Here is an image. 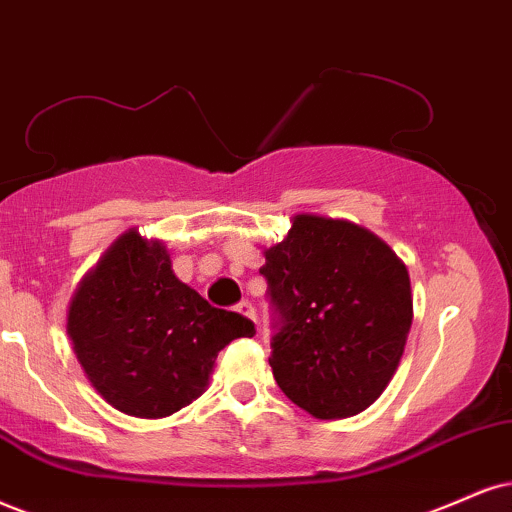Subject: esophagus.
<instances>
[{"mask_svg": "<svg viewBox=\"0 0 512 512\" xmlns=\"http://www.w3.org/2000/svg\"><path fill=\"white\" fill-rule=\"evenodd\" d=\"M237 313H242L244 318L254 320V323H256V311H254V306L249 304V301H239V304H237Z\"/></svg>", "mask_w": 512, "mask_h": 512, "instance_id": "obj_1", "label": "esophagus"}]
</instances>
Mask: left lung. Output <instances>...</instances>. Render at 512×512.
Returning a JSON list of instances; mask_svg holds the SVG:
<instances>
[{
    "label": "left lung",
    "instance_id": "obj_1",
    "mask_svg": "<svg viewBox=\"0 0 512 512\" xmlns=\"http://www.w3.org/2000/svg\"><path fill=\"white\" fill-rule=\"evenodd\" d=\"M275 308L270 368L313 418H351L380 399L413 323L406 263L365 227L299 213L266 249Z\"/></svg>",
    "mask_w": 512,
    "mask_h": 512
}]
</instances>
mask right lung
<instances>
[{"label":"right lung","instance_id":"1","mask_svg":"<svg viewBox=\"0 0 512 512\" xmlns=\"http://www.w3.org/2000/svg\"><path fill=\"white\" fill-rule=\"evenodd\" d=\"M66 332L87 380L135 418H166L204 394L218 351L256 334L180 282L159 239L132 227L82 277Z\"/></svg>","mask_w":512,"mask_h":512}]
</instances>
